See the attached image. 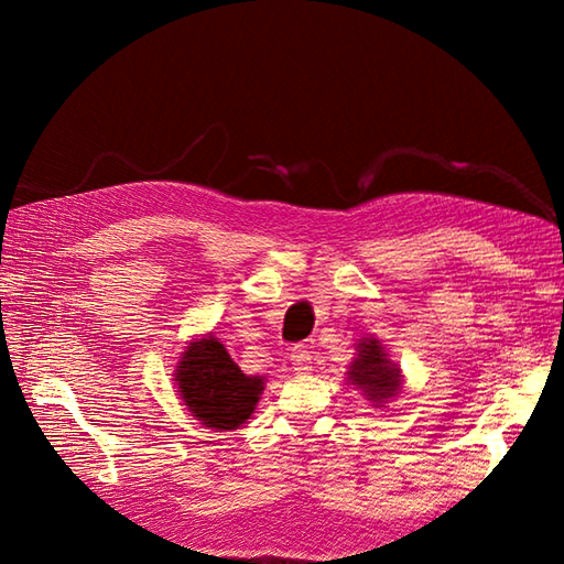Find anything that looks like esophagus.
I'll use <instances>...</instances> for the list:
<instances>
[{
    "label": "esophagus",
    "instance_id": "1",
    "mask_svg": "<svg viewBox=\"0 0 564 564\" xmlns=\"http://www.w3.org/2000/svg\"><path fill=\"white\" fill-rule=\"evenodd\" d=\"M291 361L297 373H310L313 370V354L307 351V346H293L291 349Z\"/></svg>",
    "mask_w": 564,
    "mask_h": 564
}]
</instances>
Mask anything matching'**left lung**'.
<instances>
[{
	"label": "left lung",
	"mask_w": 564,
	"mask_h": 564,
	"mask_svg": "<svg viewBox=\"0 0 564 564\" xmlns=\"http://www.w3.org/2000/svg\"><path fill=\"white\" fill-rule=\"evenodd\" d=\"M356 351V358L349 370H346L349 382L366 394V400H370L376 406H386V402L400 392V368L390 361L382 344L373 337L358 341Z\"/></svg>",
	"instance_id": "8db88e82"
}]
</instances>
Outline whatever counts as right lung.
<instances>
[{"mask_svg": "<svg viewBox=\"0 0 564 564\" xmlns=\"http://www.w3.org/2000/svg\"><path fill=\"white\" fill-rule=\"evenodd\" d=\"M174 380L191 416L218 431L242 426L263 392V378L245 376L213 334L186 346Z\"/></svg>", "mask_w": 564, "mask_h": 564, "instance_id": "right-lung-1", "label": "right lung"}]
</instances>
